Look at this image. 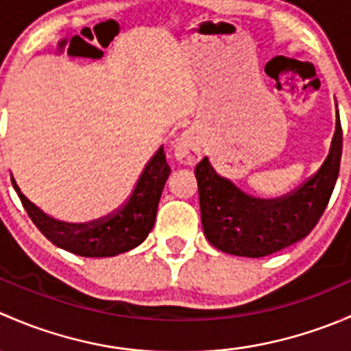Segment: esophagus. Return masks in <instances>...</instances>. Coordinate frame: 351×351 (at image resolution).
Segmentation results:
<instances>
[{"instance_id":"1","label":"esophagus","mask_w":351,"mask_h":351,"mask_svg":"<svg viewBox=\"0 0 351 351\" xmlns=\"http://www.w3.org/2000/svg\"><path fill=\"white\" fill-rule=\"evenodd\" d=\"M175 156L178 159V162H182L185 166L197 165L198 159L202 158L200 143H198V137L192 130H189V132H185L180 137L178 144L175 147Z\"/></svg>"}]
</instances>
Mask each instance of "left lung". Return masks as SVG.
<instances>
[{
	"label": "left lung",
	"instance_id": "obj_1",
	"mask_svg": "<svg viewBox=\"0 0 351 351\" xmlns=\"http://www.w3.org/2000/svg\"><path fill=\"white\" fill-rule=\"evenodd\" d=\"M343 132L336 122L331 149L306 183L278 198H254L212 169L207 158L195 166L202 228L212 246L236 256L261 258L306 238L326 208L341 159Z\"/></svg>",
	"mask_w": 351,
	"mask_h": 351
}]
</instances>
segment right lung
I'll list each match as a JSON object with an SVG mask.
<instances>
[{
    "mask_svg": "<svg viewBox=\"0 0 351 351\" xmlns=\"http://www.w3.org/2000/svg\"><path fill=\"white\" fill-rule=\"evenodd\" d=\"M168 176L169 166L165 151L159 147L137 180L129 200L112 214L84 224H67L49 217L20 192L15 180L12 182L28 217L52 244L77 256L107 258L125 253L147 238Z\"/></svg>",
    "mask_w": 351,
    "mask_h": 351,
    "instance_id": "right-lung-1",
    "label": "right lung"
}]
</instances>
